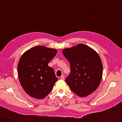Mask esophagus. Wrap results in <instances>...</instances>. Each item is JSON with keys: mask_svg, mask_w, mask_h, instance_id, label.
<instances>
[{"mask_svg": "<svg viewBox=\"0 0 122 122\" xmlns=\"http://www.w3.org/2000/svg\"><path fill=\"white\" fill-rule=\"evenodd\" d=\"M64 76H63V75H62V76H61V80H63V81H64Z\"/></svg>", "mask_w": 122, "mask_h": 122, "instance_id": "obj_1", "label": "esophagus"}]
</instances>
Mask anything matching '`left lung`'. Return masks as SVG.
Instances as JSON below:
<instances>
[{"label":"left lung","instance_id":"obj_1","mask_svg":"<svg viewBox=\"0 0 122 122\" xmlns=\"http://www.w3.org/2000/svg\"><path fill=\"white\" fill-rule=\"evenodd\" d=\"M62 52L71 66V73L66 81L71 91L81 97L96 91L103 74L102 63L98 53L83 44L65 48Z\"/></svg>","mask_w":122,"mask_h":122}]
</instances>
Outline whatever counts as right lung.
I'll list each match as a JSON object with an SVG mask.
<instances>
[{
	"label": "right lung",
	"instance_id": "add662e5",
	"mask_svg": "<svg viewBox=\"0 0 122 122\" xmlns=\"http://www.w3.org/2000/svg\"><path fill=\"white\" fill-rule=\"evenodd\" d=\"M56 53V49L38 46L28 49L20 58L18 64L19 81L31 97L44 98L58 81L54 69L48 66Z\"/></svg>",
	"mask_w": 122,
	"mask_h": 122
}]
</instances>
